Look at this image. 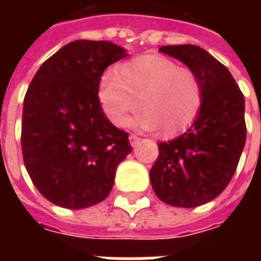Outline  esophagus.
<instances>
[{
  "label": "esophagus",
  "mask_w": 261,
  "mask_h": 261,
  "mask_svg": "<svg viewBox=\"0 0 261 261\" xmlns=\"http://www.w3.org/2000/svg\"><path fill=\"white\" fill-rule=\"evenodd\" d=\"M139 141H141V138H139L138 135H135V134H130V143H131V146L134 147L137 146L139 143Z\"/></svg>",
  "instance_id": "obj_1"
}]
</instances>
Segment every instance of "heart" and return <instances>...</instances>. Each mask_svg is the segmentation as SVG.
<instances>
[{"mask_svg": "<svg viewBox=\"0 0 261 261\" xmlns=\"http://www.w3.org/2000/svg\"><path fill=\"white\" fill-rule=\"evenodd\" d=\"M98 101L115 126H124L133 112L143 108L133 124L143 130L160 127L176 135L196 120L203 106V87L190 67L161 55H141L118 67L116 77H104Z\"/></svg>", "mask_w": 261, "mask_h": 261, "instance_id": "b5f03b06", "label": "heart"}]
</instances>
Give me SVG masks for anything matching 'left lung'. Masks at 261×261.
<instances>
[{
	"instance_id": "8db88e82",
	"label": "left lung",
	"mask_w": 261,
	"mask_h": 261,
	"mask_svg": "<svg viewBox=\"0 0 261 261\" xmlns=\"http://www.w3.org/2000/svg\"><path fill=\"white\" fill-rule=\"evenodd\" d=\"M199 75L203 106L192 126L159 143L150 182L160 200L174 207L202 206L230 182L245 146V100L226 66L198 46H163Z\"/></svg>"
}]
</instances>
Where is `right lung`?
I'll use <instances>...</instances> for the list:
<instances>
[{"label":"right lung","mask_w":261,"mask_h":261,"mask_svg":"<svg viewBox=\"0 0 261 261\" xmlns=\"http://www.w3.org/2000/svg\"><path fill=\"white\" fill-rule=\"evenodd\" d=\"M127 57L100 40H74L51 55L31 81L22 108L24 165L40 194L80 210L110 195L116 168L133 150L126 131L98 101L107 67Z\"/></svg>","instance_id":"1"}]
</instances>
